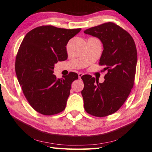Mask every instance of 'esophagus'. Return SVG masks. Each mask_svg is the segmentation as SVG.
Returning <instances> with one entry per match:
<instances>
[{
	"label": "esophagus",
	"instance_id": "34e87169",
	"mask_svg": "<svg viewBox=\"0 0 152 152\" xmlns=\"http://www.w3.org/2000/svg\"><path fill=\"white\" fill-rule=\"evenodd\" d=\"M83 75V74L81 73H79L78 74V76H79V79H81V77H82Z\"/></svg>",
	"mask_w": 152,
	"mask_h": 152
}]
</instances>
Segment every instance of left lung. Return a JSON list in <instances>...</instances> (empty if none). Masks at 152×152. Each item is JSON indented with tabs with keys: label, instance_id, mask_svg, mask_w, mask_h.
Listing matches in <instances>:
<instances>
[{
	"label": "left lung",
	"instance_id": "1",
	"mask_svg": "<svg viewBox=\"0 0 152 152\" xmlns=\"http://www.w3.org/2000/svg\"><path fill=\"white\" fill-rule=\"evenodd\" d=\"M84 33L101 41L99 65L107 71L102 83L91 75L81 77L85 110L97 117L110 115L122 107L134 86L138 59L135 42L129 33L113 22L88 28Z\"/></svg>",
	"mask_w": 152,
	"mask_h": 152
}]
</instances>
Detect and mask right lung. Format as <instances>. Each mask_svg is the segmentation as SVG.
<instances>
[{
  "instance_id": "obj_1",
  "label": "right lung",
  "mask_w": 152,
  "mask_h": 152,
  "mask_svg": "<svg viewBox=\"0 0 152 152\" xmlns=\"http://www.w3.org/2000/svg\"><path fill=\"white\" fill-rule=\"evenodd\" d=\"M81 30L42 26L23 39L16 58V74L27 101L39 113L53 115L66 107L71 83L78 75L71 72L57 79L54 65L67 59L65 46Z\"/></svg>"
}]
</instances>
